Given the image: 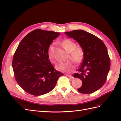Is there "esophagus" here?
Segmentation results:
<instances>
[{
  "label": "esophagus",
  "instance_id": "34e87169",
  "mask_svg": "<svg viewBox=\"0 0 121 121\" xmlns=\"http://www.w3.org/2000/svg\"><path fill=\"white\" fill-rule=\"evenodd\" d=\"M67 76L68 77L70 78H71V79H73V78H74V77H73L72 75H67Z\"/></svg>",
  "mask_w": 121,
  "mask_h": 121
}]
</instances>
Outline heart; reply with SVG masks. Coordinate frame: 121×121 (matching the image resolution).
Returning a JSON list of instances; mask_svg holds the SVG:
<instances>
[{"label": "heart", "mask_w": 121, "mask_h": 121, "mask_svg": "<svg viewBox=\"0 0 121 121\" xmlns=\"http://www.w3.org/2000/svg\"><path fill=\"white\" fill-rule=\"evenodd\" d=\"M61 44L68 52L70 53L71 59L75 63L79 64L83 60L85 52L82 47H77L76 43L72 40L67 39L61 42ZM48 56L49 60L52 64L56 63V60L53 53V47L50 46L48 50ZM57 70L66 73L73 72L75 69V65L73 61L61 62L56 65Z\"/></svg>", "instance_id": "obj_1"}]
</instances>
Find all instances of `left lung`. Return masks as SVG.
Masks as SVG:
<instances>
[{
    "mask_svg": "<svg viewBox=\"0 0 121 121\" xmlns=\"http://www.w3.org/2000/svg\"><path fill=\"white\" fill-rule=\"evenodd\" d=\"M65 34L76 40L85 52L79 73H75L73 76L82 81V85L78 91L84 94L93 93L104 85L110 69L111 61L107 47L101 39L83 30L65 32Z\"/></svg>",
    "mask_w": 121,
    "mask_h": 121,
    "instance_id": "8db88e82",
    "label": "left lung"
}]
</instances>
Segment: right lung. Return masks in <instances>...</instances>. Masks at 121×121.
<instances>
[{"label": "right lung", "mask_w": 121, "mask_h": 121, "mask_svg": "<svg viewBox=\"0 0 121 121\" xmlns=\"http://www.w3.org/2000/svg\"><path fill=\"white\" fill-rule=\"evenodd\" d=\"M58 32L36 29L22 40L13 55L12 66L16 81L26 92L34 96L52 91L63 73L55 69L48 50Z\"/></svg>", "instance_id": "add662e5"}]
</instances>
